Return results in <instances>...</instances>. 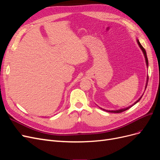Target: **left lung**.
Wrapping results in <instances>:
<instances>
[{
  "instance_id": "obj_1",
  "label": "left lung",
  "mask_w": 160,
  "mask_h": 160,
  "mask_svg": "<svg viewBox=\"0 0 160 160\" xmlns=\"http://www.w3.org/2000/svg\"><path fill=\"white\" fill-rule=\"evenodd\" d=\"M138 45H139V47L141 48V49L142 50V51H143V54H144V56H145V58H146V65H147V66L148 67V57H147V54H146V50H145V49L144 48L142 47V45L140 44V42H139V40H138ZM148 79H149V77H148V79H147V83H146V88H147V86H148ZM143 96V95H142ZM142 96L141 97V98H140L136 102H135L133 105H130V106H129L128 108H124V109H119V110H116V111H108V110H105V109H103V110H104V111H108V112H111V113H122V112H123V111H126V110H128V109H129V108H131L132 107L133 105H134L135 103H137L138 101L141 99V98H142Z\"/></svg>"
}]
</instances>
